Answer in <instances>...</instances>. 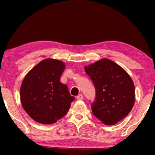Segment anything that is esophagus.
<instances>
[{
    "mask_svg": "<svg viewBox=\"0 0 155 155\" xmlns=\"http://www.w3.org/2000/svg\"><path fill=\"white\" fill-rule=\"evenodd\" d=\"M77 100H79V101H81V100H83V94H78V95L77 96Z\"/></svg>",
    "mask_w": 155,
    "mask_h": 155,
    "instance_id": "34e87169",
    "label": "esophagus"
}]
</instances>
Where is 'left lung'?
I'll use <instances>...</instances> for the list:
<instances>
[{"mask_svg":"<svg viewBox=\"0 0 155 155\" xmlns=\"http://www.w3.org/2000/svg\"><path fill=\"white\" fill-rule=\"evenodd\" d=\"M93 81L96 98L93 114L106 125H114L129 114L135 103V87L128 73L119 65L103 59L85 67Z\"/></svg>","mask_w":155,"mask_h":155,"instance_id":"1","label":"left lung"}]
</instances>
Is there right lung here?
Returning a JSON list of instances; mask_svg holds the SVG:
<instances>
[{
	"label": "right lung",
	"instance_id": "1",
	"mask_svg": "<svg viewBox=\"0 0 155 155\" xmlns=\"http://www.w3.org/2000/svg\"><path fill=\"white\" fill-rule=\"evenodd\" d=\"M65 64L53 59L39 63L26 75L20 87L21 103L35 121L51 124L69 111L74 97L60 82Z\"/></svg>",
	"mask_w": 155,
	"mask_h": 155
}]
</instances>
